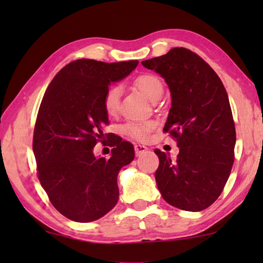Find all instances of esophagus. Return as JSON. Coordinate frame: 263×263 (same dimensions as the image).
Here are the masks:
<instances>
[{
	"label": "esophagus",
	"mask_w": 263,
	"mask_h": 263,
	"mask_svg": "<svg viewBox=\"0 0 263 263\" xmlns=\"http://www.w3.org/2000/svg\"><path fill=\"white\" fill-rule=\"evenodd\" d=\"M148 148L146 147V146H144V145H136L135 146V151H136V155L137 157H140V155L144 153V152H146V151H147Z\"/></svg>",
	"instance_id": "34e87169"
}]
</instances>
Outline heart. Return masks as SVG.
Masks as SVG:
<instances>
[{"instance_id":"1","label":"heart","mask_w":263,"mask_h":263,"mask_svg":"<svg viewBox=\"0 0 263 263\" xmlns=\"http://www.w3.org/2000/svg\"><path fill=\"white\" fill-rule=\"evenodd\" d=\"M137 89L144 94L148 100L153 101L155 97L162 94V84L160 80L153 74H141L133 81ZM119 97H121V89L118 87H111L106 90L103 100L104 109L109 116H115L119 109ZM127 135L137 140H145L151 130L149 124H128L125 127Z\"/></svg>"}]
</instances>
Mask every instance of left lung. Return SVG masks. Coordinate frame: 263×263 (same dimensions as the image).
Here are the masks:
<instances>
[{
    "label": "left lung",
    "mask_w": 263,
    "mask_h": 263,
    "mask_svg": "<svg viewBox=\"0 0 263 263\" xmlns=\"http://www.w3.org/2000/svg\"><path fill=\"white\" fill-rule=\"evenodd\" d=\"M160 74L172 106L163 131L177 142L176 159L155 149L158 189L168 204L202 211L219 197L234 161L235 127L224 84L201 57L183 47L141 61Z\"/></svg>",
    "instance_id": "left-lung-1"
}]
</instances>
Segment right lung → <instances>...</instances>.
<instances>
[{"instance_id":"add662e5","label":"right lung","mask_w":263,"mask_h":263,"mask_svg":"<svg viewBox=\"0 0 263 263\" xmlns=\"http://www.w3.org/2000/svg\"><path fill=\"white\" fill-rule=\"evenodd\" d=\"M138 64L72 61L53 78L43 97L32 145L38 179L53 206L70 220H97L118 202L117 176L135 159L133 145L111 137L109 159L96 157L94 147L109 123L106 90Z\"/></svg>"}]
</instances>
